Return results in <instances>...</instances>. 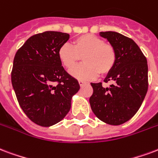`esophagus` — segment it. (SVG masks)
I'll use <instances>...</instances> for the list:
<instances>
[{
  "label": "esophagus",
  "mask_w": 158,
  "mask_h": 158,
  "mask_svg": "<svg viewBox=\"0 0 158 158\" xmlns=\"http://www.w3.org/2000/svg\"><path fill=\"white\" fill-rule=\"evenodd\" d=\"M79 85H80V86H83V85L85 84V81H83V80H79Z\"/></svg>",
  "instance_id": "esophagus-1"
}]
</instances>
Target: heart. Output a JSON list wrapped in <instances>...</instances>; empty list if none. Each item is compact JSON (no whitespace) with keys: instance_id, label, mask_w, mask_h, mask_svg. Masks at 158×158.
Segmentation results:
<instances>
[{"instance_id":"heart-1","label":"heart","mask_w":158,"mask_h":158,"mask_svg":"<svg viewBox=\"0 0 158 158\" xmlns=\"http://www.w3.org/2000/svg\"><path fill=\"white\" fill-rule=\"evenodd\" d=\"M59 60L67 69H71L81 56L84 64L70 69L69 73L78 79H94L99 73L107 74L114 68L116 54L114 48L97 36L83 35L73 41V46L64 43L58 49Z\"/></svg>"}]
</instances>
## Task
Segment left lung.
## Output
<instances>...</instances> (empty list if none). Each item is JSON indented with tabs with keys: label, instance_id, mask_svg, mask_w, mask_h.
<instances>
[{
	"label": "left lung",
	"instance_id": "obj_1",
	"mask_svg": "<svg viewBox=\"0 0 158 158\" xmlns=\"http://www.w3.org/2000/svg\"><path fill=\"white\" fill-rule=\"evenodd\" d=\"M115 51L114 68L105 79L113 81L109 87L91 83L93 94L89 98L92 111L100 121L119 126L131 119L141 107L148 89L147 58L137 44L116 31H101Z\"/></svg>",
	"mask_w": 158,
	"mask_h": 158
}]
</instances>
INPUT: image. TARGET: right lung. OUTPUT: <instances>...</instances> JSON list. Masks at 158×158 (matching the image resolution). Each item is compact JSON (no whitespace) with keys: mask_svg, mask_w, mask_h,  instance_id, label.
Here are the masks:
<instances>
[{"mask_svg":"<svg viewBox=\"0 0 158 158\" xmlns=\"http://www.w3.org/2000/svg\"><path fill=\"white\" fill-rule=\"evenodd\" d=\"M69 35L48 31L33 35L15 55L11 84L21 108L41 127H51L64 119L79 91L78 80L62 66L58 52ZM58 82L57 85L54 83Z\"/></svg>","mask_w":158,"mask_h":158,"instance_id":"right-lung-1","label":"right lung"}]
</instances>
